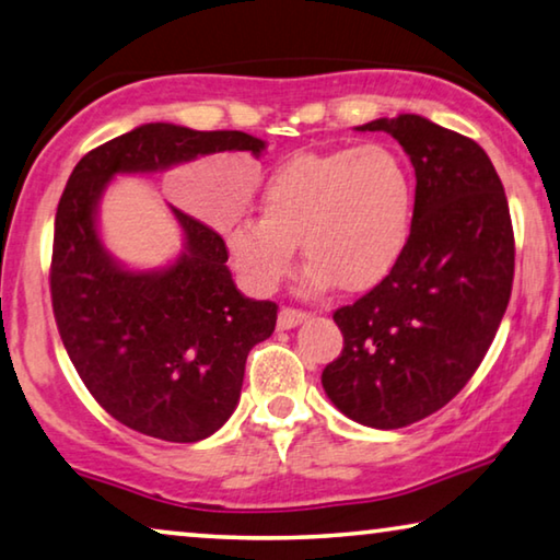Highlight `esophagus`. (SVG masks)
<instances>
[{"mask_svg":"<svg viewBox=\"0 0 560 560\" xmlns=\"http://www.w3.org/2000/svg\"><path fill=\"white\" fill-rule=\"evenodd\" d=\"M308 318V312H304V308H294V306H283L279 312V328L283 331V328H294L299 324H304Z\"/></svg>","mask_w":560,"mask_h":560,"instance_id":"esophagus-1","label":"esophagus"}]
</instances>
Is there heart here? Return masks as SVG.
I'll return each instance as SVG.
<instances>
[{"instance_id": "1", "label": "heart", "mask_w": 560, "mask_h": 560, "mask_svg": "<svg viewBox=\"0 0 560 560\" xmlns=\"http://www.w3.org/2000/svg\"><path fill=\"white\" fill-rule=\"evenodd\" d=\"M413 201L411 174L384 144L296 154L266 176L261 217L238 214L226 226L229 259L246 289L271 294L301 244L308 287L366 291L401 259Z\"/></svg>"}]
</instances>
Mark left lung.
<instances>
[{
    "instance_id": "1",
    "label": "left lung",
    "mask_w": 560,
    "mask_h": 560,
    "mask_svg": "<svg viewBox=\"0 0 560 560\" xmlns=\"http://www.w3.org/2000/svg\"><path fill=\"white\" fill-rule=\"evenodd\" d=\"M386 131L411 156V236L388 277L334 312L343 349L326 396L371 429H404L446 406L481 366L513 287L503 184L474 139L419 114L357 127Z\"/></svg>"
}]
</instances>
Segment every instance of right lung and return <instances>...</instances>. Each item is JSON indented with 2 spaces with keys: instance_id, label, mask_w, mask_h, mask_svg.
<instances>
[{
  "instance_id": "right-lung-1",
  "label": "right lung",
  "mask_w": 560,
  "mask_h": 560,
  "mask_svg": "<svg viewBox=\"0 0 560 560\" xmlns=\"http://www.w3.org/2000/svg\"><path fill=\"white\" fill-rule=\"evenodd\" d=\"M264 149L244 131L141 124L84 154L61 194L49 269L59 336L96 404L144 436L194 443L219 431L242 396L248 351L273 334L279 306L246 299L224 238L179 209V259L124 269L96 232V207L117 174Z\"/></svg>"
}]
</instances>
